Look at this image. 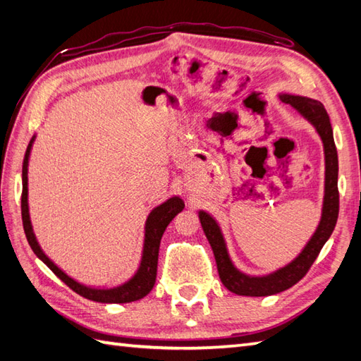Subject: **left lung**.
<instances>
[{
    "label": "left lung",
    "instance_id": "1",
    "mask_svg": "<svg viewBox=\"0 0 361 361\" xmlns=\"http://www.w3.org/2000/svg\"><path fill=\"white\" fill-rule=\"evenodd\" d=\"M279 99L283 104H288L291 109L298 111V114H301L305 121L310 122L321 137V142H323L326 167L323 208H321V219L315 233L304 245L301 252L291 262L278 268V270L257 276L243 273L235 267L231 256H229L228 245L219 221L208 211H198V219H200L206 239L209 240L214 257H216L220 281L229 291L240 296H270L293 287L298 281L304 278L312 264L315 262L321 248L332 235L336 219H338V155H336L329 114L323 104L315 101V99L287 93L279 94Z\"/></svg>",
    "mask_w": 361,
    "mask_h": 361
}]
</instances>
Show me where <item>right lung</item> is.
I'll return each mask as SVG.
<instances>
[{
    "label": "right lung",
    "instance_id": "right-lung-1",
    "mask_svg": "<svg viewBox=\"0 0 361 361\" xmlns=\"http://www.w3.org/2000/svg\"><path fill=\"white\" fill-rule=\"evenodd\" d=\"M34 141H35V135L32 136V140L29 141L25 161H23L21 217H23V226H25L27 242L30 245V248H32V251L35 252V256L40 259L42 262L48 265L54 271V274L62 279L68 287L73 288L75 293H79L80 296L87 299H91V301L105 302V304H124V302L137 301V299L149 295L153 286H155V279H157L161 237H163L167 225L171 224L176 214H180L183 209H185V202L181 200V197L173 195L171 198H167L166 202L155 206V208L149 212L144 225V242H142L141 260L132 278L114 287L83 286V283H80L79 281H75L71 278V276H68L62 268H59L48 256L44 255L34 234L32 221H30V216H29V202H27V166H29V157H30V150H32Z\"/></svg>",
    "mask_w": 361,
    "mask_h": 361
}]
</instances>
